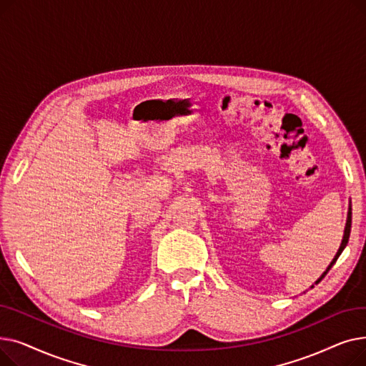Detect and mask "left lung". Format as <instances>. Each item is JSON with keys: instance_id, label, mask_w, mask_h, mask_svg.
<instances>
[{"instance_id": "obj_1", "label": "left lung", "mask_w": 366, "mask_h": 366, "mask_svg": "<svg viewBox=\"0 0 366 366\" xmlns=\"http://www.w3.org/2000/svg\"><path fill=\"white\" fill-rule=\"evenodd\" d=\"M350 229H352V206H349V214H347V222H345V228H344V236H342V240H341V244H340V249H338V252L335 254V257H334V259L331 261V264L328 265V268H326V272H323V274L316 280V285L326 276V273H328L330 270H331V267L337 262V259H338V257L341 255V252L344 251V247L347 246V243H349V237H350ZM313 287V286H312Z\"/></svg>"}]
</instances>
